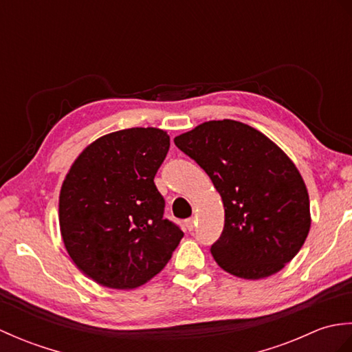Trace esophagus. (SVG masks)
I'll list each match as a JSON object with an SVG mask.
<instances>
[{
    "label": "esophagus",
    "instance_id": "esophagus-1",
    "mask_svg": "<svg viewBox=\"0 0 352 352\" xmlns=\"http://www.w3.org/2000/svg\"><path fill=\"white\" fill-rule=\"evenodd\" d=\"M186 228H188L189 231H193V230H195V219L190 218V219L186 221Z\"/></svg>",
    "mask_w": 352,
    "mask_h": 352
}]
</instances>
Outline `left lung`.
<instances>
[{
  "mask_svg": "<svg viewBox=\"0 0 352 352\" xmlns=\"http://www.w3.org/2000/svg\"><path fill=\"white\" fill-rule=\"evenodd\" d=\"M219 192L226 210L212 256L246 280L276 274L301 250L310 230L305 183L286 153L252 126L208 121L174 139Z\"/></svg>",
  "mask_w": 352,
  "mask_h": 352,
  "instance_id": "obj_1",
  "label": "left lung"
}]
</instances>
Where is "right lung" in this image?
Listing matches in <instances>:
<instances>
[{
  "instance_id": "obj_1",
  "label": "right lung",
  "mask_w": 352,
  "mask_h": 352,
  "mask_svg": "<svg viewBox=\"0 0 352 352\" xmlns=\"http://www.w3.org/2000/svg\"><path fill=\"white\" fill-rule=\"evenodd\" d=\"M169 149L166 131L106 134L72 163L58 198L65 248L101 286L134 289L166 266L183 231L163 218L154 177Z\"/></svg>"
}]
</instances>
